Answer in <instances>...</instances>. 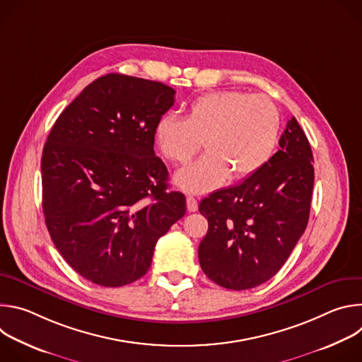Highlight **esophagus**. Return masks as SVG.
<instances>
[{"label":"esophagus","instance_id":"34e87169","mask_svg":"<svg viewBox=\"0 0 362 362\" xmlns=\"http://www.w3.org/2000/svg\"><path fill=\"white\" fill-rule=\"evenodd\" d=\"M186 202H187V211L189 212H196L197 211V200L193 197V196H187V199H186Z\"/></svg>","mask_w":362,"mask_h":362}]
</instances>
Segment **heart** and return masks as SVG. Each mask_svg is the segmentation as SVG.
I'll return each mask as SVG.
<instances>
[{"label":"heart","mask_w":362,"mask_h":362,"mask_svg":"<svg viewBox=\"0 0 362 362\" xmlns=\"http://www.w3.org/2000/svg\"><path fill=\"white\" fill-rule=\"evenodd\" d=\"M281 132V116L267 95L245 91H216L196 98L186 119L166 115L154 129L165 159L186 165L209 148L194 165L180 170L177 183L187 192L203 193L233 179L261 170L274 156Z\"/></svg>","instance_id":"b5f03b06"}]
</instances>
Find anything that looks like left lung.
I'll return each instance as SVG.
<instances>
[{"mask_svg":"<svg viewBox=\"0 0 362 362\" xmlns=\"http://www.w3.org/2000/svg\"><path fill=\"white\" fill-rule=\"evenodd\" d=\"M271 160L243 182L199 204L208 233L199 245L200 268L226 289L243 291L271 279L305 232L314 189V158L295 117Z\"/></svg>","mask_w":362,"mask_h":362,"instance_id":"obj_1","label":"left lung"}]
</instances>
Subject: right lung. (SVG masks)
Wrapping results in <instances>:
<instances>
[{
    "instance_id": "add662e5",
    "label": "right lung",
    "mask_w": 362,
    "mask_h": 362,
    "mask_svg": "<svg viewBox=\"0 0 362 362\" xmlns=\"http://www.w3.org/2000/svg\"><path fill=\"white\" fill-rule=\"evenodd\" d=\"M163 83L106 74L63 110L42 148V212L66 262L101 286H123L150 268L159 238L186 212L168 192L154 129L173 106Z\"/></svg>"
}]
</instances>
